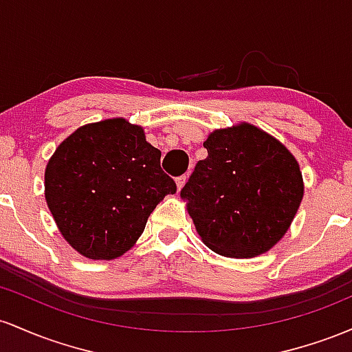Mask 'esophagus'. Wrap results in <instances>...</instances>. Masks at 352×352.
<instances>
[{
  "label": "esophagus",
  "instance_id": "obj_1",
  "mask_svg": "<svg viewBox=\"0 0 352 352\" xmlns=\"http://www.w3.org/2000/svg\"><path fill=\"white\" fill-rule=\"evenodd\" d=\"M186 179H188V175L177 177V179H176V188H177V191H181V189H183L184 184H186Z\"/></svg>",
  "mask_w": 352,
  "mask_h": 352
}]
</instances>
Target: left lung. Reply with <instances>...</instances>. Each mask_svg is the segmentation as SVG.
<instances>
[{
    "instance_id": "left-lung-1",
    "label": "left lung",
    "mask_w": 352,
    "mask_h": 352,
    "mask_svg": "<svg viewBox=\"0 0 352 352\" xmlns=\"http://www.w3.org/2000/svg\"><path fill=\"white\" fill-rule=\"evenodd\" d=\"M203 146L208 157L181 189L201 241L226 258L270 251L287 232L304 196L293 153L251 123L214 129Z\"/></svg>"
}]
</instances>
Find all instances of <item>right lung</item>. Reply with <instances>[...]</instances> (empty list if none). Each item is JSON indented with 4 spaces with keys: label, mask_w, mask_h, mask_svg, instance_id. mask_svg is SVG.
<instances>
[{
    "label": "right lung",
    "mask_w": 352,
    "mask_h": 352,
    "mask_svg": "<svg viewBox=\"0 0 352 352\" xmlns=\"http://www.w3.org/2000/svg\"><path fill=\"white\" fill-rule=\"evenodd\" d=\"M160 160L144 129L124 118L71 133L45 169L46 204L66 243L94 261L131 250L157 203L176 192Z\"/></svg>",
    "instance_id": "add662e5"
}]
</instances>
